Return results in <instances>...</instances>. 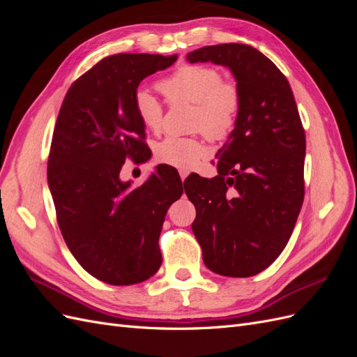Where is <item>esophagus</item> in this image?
<instances>
[{"mask_svg": "<svg viewBox=\"0 0 357 357\" xmlns=\"http://www.w3.org/2000/svg\"><path fill=\"white\" fill-rule=\"evenodd\" d=\"M178 174H180V178H181V181H185V178L189 176V171L188 169H178Z\"/></svg>", "mask_w": 357, "mask_h": 357, "instance_id": "34e87169", "label": "esophagus"}]
</instances>
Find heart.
Masks as SVG:
<instances>
[{
    "mask_svg": "<svg viewBox=\"0 0 357 357\" xmlns=\"http://www.w3.org/2000/svg\"><path fill=\"white\" fill-rule=\"evenodd\" d=\"M159 89L171 104H193L192 126L211 139L228 137L240 113L241 96L236 86L223 82L222 73L210 66L186 63L159 82ZM135 113L142 123L158 132L164 119V105L146 88H139L134 98ZM207 153L198 137H167L155 149L162 164L188 169L195 167Z\"/></svg>",
    "mask_w": 357,
    "mask_h": 357,
    "instance_id": "b5f03b06",
    "label": "heart"
}]
</instances>
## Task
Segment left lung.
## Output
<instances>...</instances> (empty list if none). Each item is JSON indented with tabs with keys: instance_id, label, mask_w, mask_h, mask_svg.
<instances>
[{
	"instance_id": "1",
	"label": "left lung",
	"mask_w": 357,
	"mask_h": 357,
	"mask_svg": "<svg viewBox=\"0 0 357 357\" xmlns=\"http://www.w3.org/2000/svg\"><path fill=\"white\" fill-rule=\"evenodd\" d=\"M186 58L228 67L241 96L235 128L215 153L218 176L185 181L197 208L192 231L213 273L252 277L284 250L304 202L305 132L295 96L252 46H205Z\"/></svg>"
}]
</instances>
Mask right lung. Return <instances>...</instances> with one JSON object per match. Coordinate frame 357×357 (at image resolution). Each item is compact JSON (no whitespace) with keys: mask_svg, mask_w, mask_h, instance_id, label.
<instances>
[{"mask_svg":"<svg viewBox=\"0 0 357 357\" xmlns=\"http://www.w3.org/2000/svg\"><path fill=\"white\" fill-rule=\"evenodd\" d=\"M177 55L117 53L75 80L63 98L47 160V183L70 252L95 278L142 283L162 264L159 235L181 193L174 171L158 165L139 188L121 180L128 158L146 162L149 147L134 98L147 75Z\"/></svg>","mask_w":357,"mask_h":357,"instance_id":"right-lung-1","label":"right lung"}]
</instances>
